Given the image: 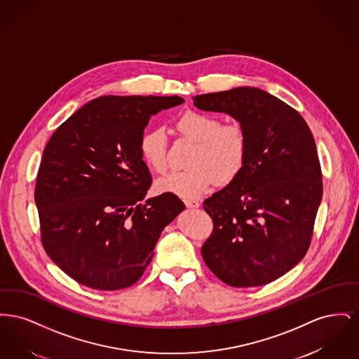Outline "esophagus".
<instances>
[{"instance_id":"34e87169","label":"esophagus","mask_w":359,"mask_h":359,"mask_svg":"<svg viewBox=\"0 0 359 359\" xmlns=\"http://www.w3.org/2000/svg\"><path fill=\"white\" fill-rule=\"evenodd\" d=\"M184 205H187L188 208H198L201 203L198 201H195V199H186Z\"/></svg>"}]
</instances>
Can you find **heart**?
I'll return each instance as SVG.
<instances>
[{
  "label": "heart",
  "instance_id": "1",
  "mask_svg": "<svg viewBox=\"0 0 359 359\" xmlns=\"http://www.w3.org/2000/svg\"><path fill=\"white\" fill-rule=\"evenodd\" d=\"M183 136L196 142L191 154V168L172 172L157 180V189L182 198H196L212 187L217 180L230 183L243 170L249 141L239 123H223L212 114L187 111L176 122ZM138 151L144 163L154 172L167 170V138L161 128L142 133Z\"/></svg>",
  "mask_w": 359,
  "mask_h": 359
}]
</instances>
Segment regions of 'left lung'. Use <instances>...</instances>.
<instances>
[{"mask_svg":"<svg viewBox=\"0 0 359 359\" xmlns=\"http://www.w3.org/2000/svg\"><path fill=\"white\" fill-rule=\"evenodd\" d=\"M192 100L236 118L249 141L243 170L203 202L214 223L205 265L231 287L272 283L302 261L312 238L323 195L313 136L293 107L256 87Z\"/></svg>","mask_w":359,"mask_h":359,"instance_id":"1","label":"left lung"}]
</instances>
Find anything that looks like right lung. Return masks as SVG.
I'll use <instances>...</instances> for the list:
<instances>
[{
    "mask_svg": "<svg viewBox=\"0 0 359 359\" xmlns=\"http://www.w3.org/2000/svg\"><path fill=\"white\" fill-rule=\"evenodd\" d=\"M184 102L104 95L65 121L44 148L34 202L52 261L88 288L133 285L161 231L186 208L175 194L142 203L152 176L138 151L151 117Z\"/></svg>",
    "mask_w": 359,
    "mask_h": 359,
    "instance_id": "right-lung-1",
    "label": "right lung"
}]
</instances>
